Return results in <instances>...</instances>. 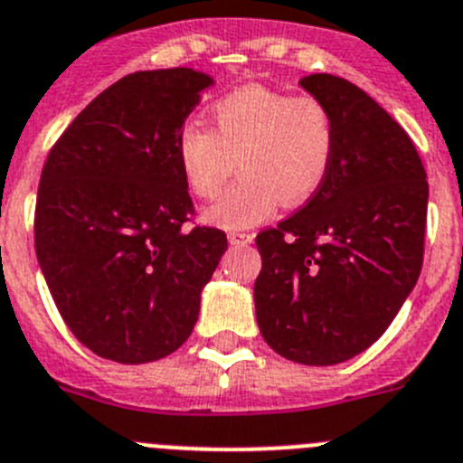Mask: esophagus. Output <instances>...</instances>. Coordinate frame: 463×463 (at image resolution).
Wrapping results in <instances>:
<instances>
[{"instance_id":"esophagus-1","label":"esophagus","mask_w":463,"mask_h":463,"mask_svg":"<svg viewBox=\"0 0 463 463\" xmlns=\"http://www.w3.org/2000/svg\"><path fill=\"white\" fill-rule=\"evenodd\" d=\"M227 239L232 245H250L254 241V234H248V232H229Z\"/></svg>"}]
</instances>
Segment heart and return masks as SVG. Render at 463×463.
Listing matches in <instances>:
<instances>
[{"mask_svg":"<svg viewBox=\"0 0 463 463\" xmlns=\"http://www.w3.org/2000/svg\"><path fill=\"white\" fill-rule=\"evenodd\" d=\"M213 130L188 121L176 160L193 194L213 199L239 160L241 176L203 220L220 229L264 222L278 203L300 206L321 190L337 151V121L317 96L245 84L211 105Z\"/></svg>","mask_w":463,"mask_h":463,"instance_id":"heart-1","label":"heart"}]
</instances>
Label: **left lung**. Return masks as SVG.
I'll use <instances>...</instances> for the list:
<instances>
[{
    "mask_svg": "<svg viewBox=\"0 0 463 463\" xmlns=\"http://www.w3.org/2000/svg\"><path fill=\"white\" fill-rule=\"evenodd\" d=\"M300 87L337 121L328 179L298 213L257 236V324L300 364H337L385 333L422 269L430 185L406 130L349 80Z\"/></svg>",
    "mask_w": 463,
    "mask_h": 463,
    "instance_id": "left-lung-1",
    "label": "left lung"
}]
</instances>
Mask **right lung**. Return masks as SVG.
I'll return each mask as SVG.
<instances>
[{"instance_id":"1","label":"right lung","mask_w":463,"mask_h":463,"mask_svg":"<svg viewBox=\"0 0 463 463\" xmlns=\"http://www.w3.org/2000/svg\"><path fill=\"white\" fill-rule=\"evenodd\" d=\"M213 78L137 71L91 100L45 160L36 257L59 315L100 358L160 360L193 333L202 289L227 250L193 227L176 135Z\"/></svg>"}]
</instances>
